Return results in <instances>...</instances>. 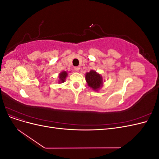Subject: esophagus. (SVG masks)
<instances>
[{"label":"esophagus","instance_id":"1","mask_svg":"<svg viewBox=\"0 0 159 159\" xmlns=\"http://www.w3.org/2000/svg\"><path fill=\"white\" fill-rule=\"evenodd\" d=\"M74 70H75V71H79V70H80V67H75Z\"/></svg>","mask_w":159,"mask_h":159}]
</instances>
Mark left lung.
I'll list each match as a JSON object with an SVG mask.
<instances>
[{
	"instance_id": "left-lung-1",
	"label": "left lung",
	"mask_w": 159,
	"mask_h": 159,
	"mask_svg": "<svg viewBox=\"0 0 159 159\" xmlns=\"http://www.w3.org/2000/svg\"><path fill=\"white\" fill-rule=\"evenodd\" d=\"M85 78L88 85L95 90H98L103 83L102 76L93 70H91L89 73L86 74Z\"/></svg>"
}]
</instances>
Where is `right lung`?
I'll return each instance as SVG.
<instances>
[{
	"label": "right lung",
	"mask_w": 159,
	"mask_h": 159,
	"mask_svg": "<svg viewBox=\"0 0 159 159\" xmlns=\"http://www.w3.org/2000/svg\"><path fill=\"white\" fill-rule=\"evenodd\" d=\"M67 75H68V73H67L66 71H62V72H61L60 75H59V78H60V81H59V82L60 83V82L61 83L64 82Z\"/></svg>",
	"instance_id": "right-lung-1"
}]
</instances>
